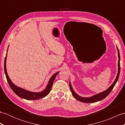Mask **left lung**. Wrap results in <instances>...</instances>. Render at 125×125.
I'll list each match as a JSON object with an SVG mask.
<instances>
[{
  "instance_id": "left-lung-1",
  "label": "left lung",
  "mask_w": 125,
  "mask_h": 125,
  "mask_svg": "<svg viewBox=\"0 0 125 125\" xmlns=\"http://www.w3.org/2000/svg\"><path fill=\"white\" fill-rule=\"evenodd\" d=\"M116 48H117L118 50V58H119V60H118V73L117 75H116V78L115 79V81L113 83V84L111 85L108 87V88L105 91H103L102 92H100L99 94H95L92 95L91 97H81L80 95H79L77 94L74 91L73 89V87L71 86V84L70 82H69V86H70V89L71 91V93H72V94L73 95V97L76 99L77 100H78L79 101H80L81 102L85 103H95L98 102V101H100L101 100H102L103 99H104L106 97L107 95L110 94V93L112 91V89H113L114 86H115V85L116 84V82H117L119 75H120V53H119V50L117 46H116Z\"/></svg>"
}]
</instances>
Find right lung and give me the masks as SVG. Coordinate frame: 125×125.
Segmentation results:
<instances>
[{"label":"right lung","instance_id":"right-lung-1","mask_svg":"<svg viewBox=\"0 0 125 125\" xmlns=\"http://www.w3.org/2000/svg\"><path fill=\"white\" fill-rule=\"evenodd\" d=\"M9 48V47H8ZM7 51L8 48L7 50V53L6 57L5 58L4 61V71L5 75L6 77V79L8 83H9V85L10 88L13 90V91L14 92L15 94L18 95L19 97L20 98H23V99H27V100H37L39 99H41V98H44L46 97L49 94V92L51 90L53 83H54V79L56 77V76H57L58 73L59 72H57L56 73H54L51 77H50L49 81L48 83L47 87L46 89L43 90V91L40 92H31L28 91L25 89H23L22 88H21L20 87H18L17 85H15V84L12 83V82L10 81V78H9V76L8 75L6 70V58H7Z\"/></svg>","mask_w":125,"mask_h":125}]
</instances>
